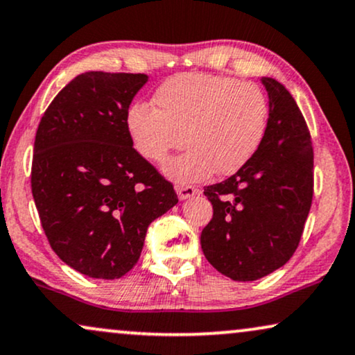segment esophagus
I'll return each instance as SVG.
<instances>
[{
    "label": "esophagus",
    "mask_w": 355,
    "mask_h": 355,
    "mask_svg": "<svg viewBox=\"0 0 355 355\" xmlns=\"http://www.w3.org/2000/svg\"><path fill=\"white\" fill-rule=\"evenodd\" d=\"M175 191H177L178 198H180V200L191 198V196L198 195V193H200L198 188L191 187V185H177V187H175Z\"/></svg>",
    "instance_id": "34e87169"
}]
</instances>
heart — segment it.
<instances>
[{
  "label": "heart",
  "mask_w": 355,
  "mask_h": 355,
  "mask_svg": "<svg viewBox=\"0 0 355 355\" xmlns=\"http://www.w3.org/2000/svg\"><path fill=\"white\" fill-rule=\"evenodd\" d=\"M134 149L149 162L191 147L165 164L175 182L191 183L239 172L266 137L268 103L262 89L230 77L183 73L155 93V107L136 103L128 111Z\"/></svg>",
  "instance_id": "1"
}]
</instances>
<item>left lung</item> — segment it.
<instances>
[{
	"label": "left lung",
	"instance_id": "left-lung-1",
	"mask_svg": "<svg viewBox=\"0 0 355 355\" xmlns=\"http://www.w3.org/2000/svg\"><path fill=\"white\" fill-rule=\"evenodd\" d=\"M268 93L266 137L250 162L205 187L213 218L201 231L208 262L236 282H252L285 266L297 250L313 201V146L306 121L277 80Z\"/></svg>",
	"mask_w": 355,
	"mask_h": 355
}]
</instances>
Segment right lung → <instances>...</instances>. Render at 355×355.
I'll list each match as a JSON object with an SVG mask.
<instances>
[{
  "label": "right lung",
  "instance_id": "add662e5",
  "mask_svg": "<svg viewBox=\"0 0 355 355\" xmlns=\"http://www.w3.org/2000/svg\"><path fill=\"white\" fill-rule=\"evenodd\" d=\"M144 73L87 71L40 119L31 187L49 244L67 266L114 280L136 266L149 224L178 203L132 147L128 111Z\"/></svg>",
  "mask_w": 355,
  "mask_h": 355
}]
</instances>
